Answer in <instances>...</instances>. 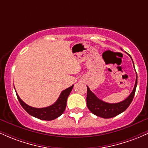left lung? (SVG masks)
<instances>
[{
    "instance_id": "1",
    "label": "left lung",
    "mask_w": 148,
    "mask_h": 148,
    "mask_svg": "<svg viewBox=\"0 0 148 148\" xmlns=\"http://www.w3.org/2000/svg\"><path fill=\"white\" fill-rule=\"evenodd\" d=\"M130 58L132 59V62H133L132 57L130 56ZM133 64L134 66V62ZM136 81L133 90H132L130 95L127 97L126 99L118 103H108L100 99L99 98H98L96 96V95L94 92H92L90 90V89L87 86V98H86V101H87V106L88 109L93 114L97 115V116L106 119L113 118V117L123 113L128 108L130 103H132L134 95H135L136 89L137 86L136 72Z\"/></svg>"
}]
</instances>
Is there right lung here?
Here are the masks:
<instances>
[{"mask_svg":"<svg viewBox=\"0 0 148 148\" xmlns=\"http://www.w3.org/2000/svg\"><path fill=\"white\" fill-rule=\"evenodd\" d=\"M74 86V85H72L70 87L62 90L55 102L53 104L50 105V106L44 107V108H35V107L30 106L27 103H25L19 97L17 92H16V94L18 101H19L20 104L21 105L23 109L28 114L35 117V118L40 119V120H53L54 119L58 118L59 116H60L63 113L64 110H65L66 105H67V98H68V96L70 94ZM15 91H16V90H15Z\"/></svg>","mask_w":148,"mask_h":148,"instance_id":"add662e5","label":"right lung"}]
</instances>
